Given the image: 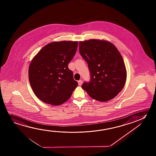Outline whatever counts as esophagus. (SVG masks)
Returning a JSON list of instances; mask_svg holds the SVG:
<instances>
[{
  "label": "esophagus",
  "instance_id": "1",
  "mask_svg": "<svg viewBox=\"0 0 156 156\" xmlns=\"http://www.w3.org/2000/svg\"><path fill=\"white\" fill-rule=\"evenodd\" d=\"M78 82V85H82V84H83V80H80Z\"/></svg>",
  "mask_w": 156,
  "mask_h": 156
}]
</instances>
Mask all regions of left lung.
<instances>
[{
	"label": "left lung",
	"mask_w": 156,
	"mask_h": 156,
	"mask_svg": "<svg viewBox=\"0 0 156 156\" xmlns=\"http://www.w3.org/2000/svg\"><path fill=\"white\" fill-rule=\"evenodd\" d=\"M79 53L88 65L90 80L82 87L101 102L112 100L122 90L126 80L125 65L118 49L108 41L79 42Z\"/></svg>",
	"instance_id": "left-lung-1"
}]
</instances>
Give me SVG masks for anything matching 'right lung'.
Instances as JSON below:
<instances>
[{
	"mask_svg": "<svg viewBox=\"0 0 156 156\" xmlns=\"http://www.w3.org/2000/svg\"><path fill=\"white\" fill-rule=\"evenodd\" d=\"M77 41L53 42L41 49L31 62L29 79L34 94L54 105L65 102L78 86L68 65L77 51Z\"/></svg>",
	"mask_w": 156,
	"mask_h": 156,
	"instance_id": "obj_1",
	"label": "right lung"
}]
</instances>
